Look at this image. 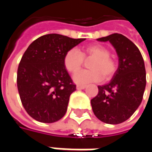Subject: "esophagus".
I'll return each mask as SVG.
<instances>
[{"label": "esophagus", "mask_w": 152, "mask_h": 152, "mask_svg": "<svg viewBox=\"0 0 152 152\" xmlns=\"http://www.w3.org/2000/svg\"><path fill=\"white\" fill-rule=\"evenodd\" d=\"M85 87H86V85H77V90H84Z\"/></svg>", "instance_id": "34e87169"}]
</instances>
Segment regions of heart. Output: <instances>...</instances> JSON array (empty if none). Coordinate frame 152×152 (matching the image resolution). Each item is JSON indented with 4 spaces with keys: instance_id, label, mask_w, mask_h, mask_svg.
Wrapping results in <instances>:
<instances>
[{
    "instance_id": "heart-1",
    "label": "heart",
    "mask_w": 152,
    "mask_h": 152,
    "mask_svg": "<svg viewBox=\"0 0 152 152\" xmlns=\"http://www.w3.org/2000/svg\"><path fill=\"white\" fill-rule=\"evenodd\" d=\"M92 59L89 63L91 69L80 70L73 75L77 84L97 82L102 79L107 80L117 70V62L111 56L110 50L102 45H91L79 51L77 48L67 50L63 57L64 67L69 73H75L82 66L83 58Z\"/></svg>"
}]
</instances>
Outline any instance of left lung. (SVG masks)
<instances>
[{
	"mask_svg": "<svg viewBox=\"0 0 152 152\" xmlns=\"http://www.w3.org/2000/svg\"><path fill=\"white\" fill-rule=\"evenodd\" d=\"M97 40L113 45L118 56V67L110 83L98 86V95L91 101V107L102 122L118 124L129 119L142 102L146 85L143 57L137 46L121 34Z\"/></svg>",
	"mask_w": 152,
	"mask_h": 152,
	"instance_id": "1",
	"label": "left lung"
}]
</instances>
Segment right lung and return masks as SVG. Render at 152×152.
<instances>
[{
	"instance_id": "add662e5",
	"label": "right lung",
	"mask_w": 152,
	"mask_h": 152,
	"mask_svg": "<svg viewBox=\"0 0 152 152\" xmlns=\"http://www.w3.org/2000/svg\"><path fill=\"white\" fill-rule=\"evenodd\" d=\"M85 39L49 34L27 48L18 68L17 85L22 104L34 119L50 124L65 115L76 85L64 67L63 57Z\"/></svg>"
}]
</instances>
